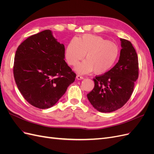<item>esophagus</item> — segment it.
I'll return each instance as SVG.
<instances>
[{"label": "esophagus", "instance_id": "34e87169", "mask_svg": "<svg viewBox=\"0 0 154 154\" xmlns=\"http://www.w3.org/2000/svg\"><path fill=\"white\" fill-rule=\"evenodd\" d=\"M84 78L81 75H79V74H78V75H76V79L77 80H83V79Z\"/></svg>", "mask_w": 154, "mask_h": 154}]
</instances>
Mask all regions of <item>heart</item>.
<instances>
[{
    "label": "heart",
    "mask_w": 154,
    "mask_h": 154,
    "mask_svg": "<svg viewBox=\"0 0 154 154\" xmlns=\"http://www.w3.org/2000/svg\"><path fill=\"white\" fill-rule=\"evenodd\" d=\"M85 54L87 59L77 65L76 71L80 73L94 71L96 74H101L108 72L114 66L119 50L115 43L103 37L85 34L71 40L66 49V57L69 64L74 66Z\"/></svg>",
    "instance_id": "1"
}]
</instances>
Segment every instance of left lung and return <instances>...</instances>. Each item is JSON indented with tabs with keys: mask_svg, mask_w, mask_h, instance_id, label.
I'll return each instance as SVG.
<instances>
[{
	"mask_svg": "<svg viewBox=\"0 0 154 154\" xmlns=\"http://www.w3.org/2000/svg\"><path fill=\"white\" fill-rule=\"evenodd\" d=\"M122 49L118 62L110 71L93 80L94 87L87 95L94 109L111 112L127 103L131 96L139 75L138 58L130 42L120 38Z\"/></svg>",
	"mask_w": 154,
	"mask_h": 154,
	"instance_id": "obj_1",
	"label": "left lung"
}]
</instances>
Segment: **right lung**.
<instances>
[{"label":"right lung","mask_w":154,"mask_h":154,"mask_svg":"<svg viewBox=\"0 0 154 154\" xmlns=\"http://www.w3.org/2000/svg\"><path fill=\"white\" fill-rule=\"evenodd\" d=\"M65 59V47L47 29L29 36L18 46L13 74L18 90L31 105L50 108L75 80Z\"/></svg>","instance_id":"right-lung-1"}]
</instances>
